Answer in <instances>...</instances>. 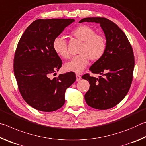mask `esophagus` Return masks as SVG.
I'll return each mask as SVG.
<instances>
[{
	"label": "esophagus",
	"mask_w": 146,
	"mask_h": 146,
	"mask_svg": "<svg viewBox=\"0 0 146 146\" xmlns=\"http://www.w3.org/2000/svg\"><path fill=\"white\" fill-rule=\"evenodd\" d=\"M76 81H79L81 79V76L78 74H76Z\"/></svg>",
	"instance_id": "esophagus-1"
}]
</instances>
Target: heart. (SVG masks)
<instances>
[{
  "mask_svg": "<svg viewBox=\"0 0 146 146\" xmlns=\"http://www.w3.org/2000/svg\"><path fill=\"white\" fill-rule=\"evenodd\" d=\"M71 34L82 41V44L78 50L80 54L73 56L65 64L64 67L68 71L80 73L87 66L89 58L96 61L102 58L106 49V41L102 35L97 34L92 28L86 25L77 26L71 31ZM52 46L58 55L64 58L70 57L67 42L62 36H58L54 38Z\"/></svg>",
  "mask_w": 146,
  "mask_h": 146,
  "instance_id": "obj_1",
  "label": "heart"
}]
</instances>
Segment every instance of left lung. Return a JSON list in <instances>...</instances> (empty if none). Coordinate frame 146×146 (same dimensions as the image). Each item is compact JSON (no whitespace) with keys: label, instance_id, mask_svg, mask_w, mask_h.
<instances>
[{"label":"left lung","instance_id":"left-lung-1","mask_svg":"<svg viewBox=\"0 0 146 146\" xmlns=\"http://www.w3.org/2000/svg\"><path fill=\"white\" fill-rule=\"evenodd\" d=\"M84 22L100 24L106 39L104 54L90 68L91 73L104 76L95 78L88 73L82 76L90 84L85 100L93 108L108 110L117 105L129 91L135 66L133 51L125 34L110 20L88 17L81 19L79 23Z\"/></svg>","mask_w":146,"mask_h":146}]
</instances>
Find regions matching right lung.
Here are the masks:
<instances>
[{"instance_id":"1","label":"right lung","mask_w":146,"mask_h":146,"mask_svg":"<svg viewBox=\"0 0 146 146\" xmlns=\"http://www.w3.org/2000/svg\"><path fill=\"white\" fill-rule=\"evenodd\" d=\"M75 20L38 19L24 32L14 56V74L24 100L44 112L58 110L65 103L66 89L75 82L72 71L56 75L62 62L52 46L53 39Z\"/></svg>"}]
</instances>
